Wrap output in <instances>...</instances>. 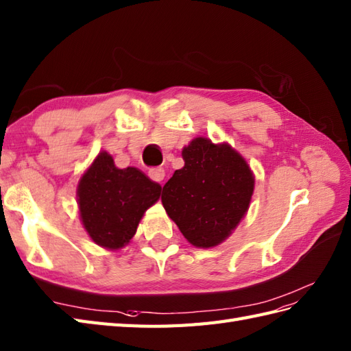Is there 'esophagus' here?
I'll use <instances>...</instances> for the list:
<instances>
[{"label": "esophagus", "mask_w": 351, "mask_h": 351, "mask_svg": "<svg viewBox=\"0 0 351 351\" xmlns=\"http://www.w3.org/2000/svg\"><path fill=\"white\" fill-rule=\"evenodd\" d=\"M149 177L152 178L153 182H158L162 183V180L165 178V169L162 167H155V168H150L149 169Z\"/></svg>", "instance_id": "obj_1"}]
</instances>
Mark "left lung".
Masks as SVG:
<instances>
[{
    "instance_id": "1",
    "label": "left lung",
    "mask_w": 351,
    "mask_h": 351,
    "mask_svg": "<svg viewBox=\"0 0 351 351\" xmlns=\"http://www.w3.org/2000/svg\"><path fill=\"white\" fill-rule=\"evenodd\" d=\"M182 155L184 167L165 183L160 199L186 240L208 249L226 240L244 217L254 178L228 144L196 138Z\"/></svg>"
}]
</instances>
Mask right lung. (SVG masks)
<instances>
[{
    "label": "right lung",
    "instance_id": "obj_1",
    "mask_svg": "<svg viewBox=\"0 0 351 351\" xmlns=\"http://www.w3.org/2000/svg\"><path fill=\"white\" fill-rule=\"evenodd\" d=\"M160 189L140 169H119L102 152L77 189L83 226L98 245L121 249L134 237L144 211L159 199Z\"/></svg>",
    "mask_w": 351,
    "mask_h": 351
}]
</instances>
